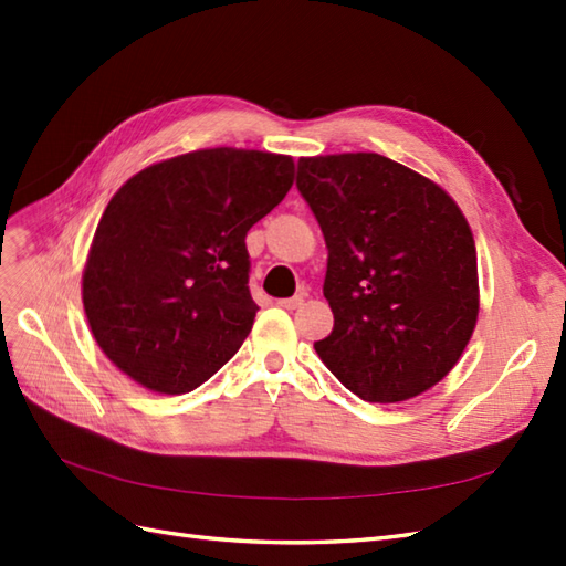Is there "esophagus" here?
Masks as SVG:
<instances>
[{"instance_id": "esophagus-1", "label": "esophagus", "mask_w": 566, "mask_h": 566, "mask_svg": "<svg viewBox=\"0 0 566 566\" xmlns=\"http://www.w3.org/2000/svg\"><path fill=\"white\" fill-rule=\"evenodd\" d=\"M280 306H282V308H286V311L302 308V306H304V294H296V296H292V298H282Z\"/></svg>"}]
</instances>
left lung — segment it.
Returning a JSON list of instances; mask_svg holds the SVG:
<instances>
[{
  "label": "left lung",
  "mask_w": 566,
  "mask_h": 566,
  "mask_svg": "<svg viewBox=\"0 0 566 566\" xmlns=\"http://www.w3.org/2000/svg\"><path fill=\"white\" fill-rule=\"evenodd\" d=\"M296 187L328 248L323 296L335 323L318 357L371 403L436 387L479 316L476 248L460 207L377 153L302 158Z\"/></svg>",
  "instance_id": "1"
}]
</instances>
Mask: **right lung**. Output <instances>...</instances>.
<instances>
[{"label":"right lung","mask_w":566,"mask_h":566,"mask_svg":"<svg viewBox=\"0 0 566 566\" xmlns=\"http://www.w3.org/2000/svg\"><path fill=\"white\" fill-rule=\"evenodd\" d=\"M294 185L290 155L207 148L155 163L112 197L82 272L94 340L140 387L187 394L258 314L245 235Z\"/></svg>","instance_id":"1"}]
</instances>
